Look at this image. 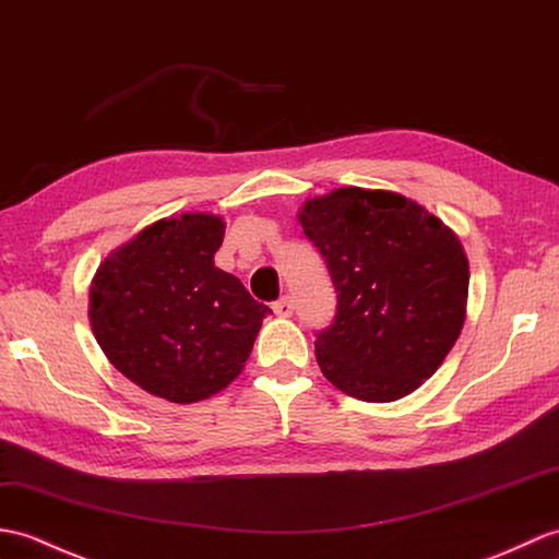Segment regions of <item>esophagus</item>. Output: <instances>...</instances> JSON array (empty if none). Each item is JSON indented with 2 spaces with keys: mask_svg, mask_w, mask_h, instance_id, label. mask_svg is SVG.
I'll return each mask as SVG.
<instances>
[{
  "mask_svg": "<svg viewBox=\"0 0 559 559\" xmlns=\"http://www.w3.org/2000/svg\"><path fill=\"white\" fill-rule=\"evenodd\" d=\"M293 300H290V297H281V300H276L274 302V311H276V314L278 317H290L293 314Z\"/></svg>",
  "mask_w": 559,
  "mask_h": 559,
  "instance_id": "1",
  "label": "esophagus"
}]
</instances>
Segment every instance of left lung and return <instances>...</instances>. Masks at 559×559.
<instances>
[{
  "mask_svg": "<svg viewBox=\"0 0 559 559\" xmlns=\"http://www.w3.org/2000/svg\"><path fill=\"white\" fill-rule=\"evenodd\" d=\"M300 224L335 288V317L314 341L323 376L367 402L417 391L464 323L469 262L460 238L421 204L365 188L305 202Z\"/></svg>",
  "mask_w": 559,
  "mask_h": 559,
  "instance_id": "1",
  "label": "left lung"
}]
</instances>
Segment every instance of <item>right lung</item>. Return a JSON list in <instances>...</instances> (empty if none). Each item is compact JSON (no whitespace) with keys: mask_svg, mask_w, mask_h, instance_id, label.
I'll use <instances>...</instances> for the list:
<instances>
[{"mask_svg":"<svg viewBox=\"0 0 559 559\" xmlns=\"http://www.w3.org/2000/svg\"><path fill=\"white\" fill-rule=\"evenodd\" d=\"M224 221L162 218L114 250L90 288V323L111 365L168 402L206 400L242 371L269 307L214 266Z\"/></svg>","mask_w":559,"mask_h":559,"instance_id":"right-lung-1","label":"right lung"}]
</instances>
